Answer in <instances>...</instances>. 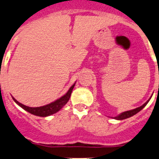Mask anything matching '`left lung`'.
Listing matches in <instances>:
<instances>
[{"label": "left lung", "instance_id": "obj_1", "mask_svg": "<svg viewBox=\"0 0 159 159\" xmlns=\"http://www.w3.org/2000/svg\"><path fill=\"white\" fill-rule=\"evenodd\" d=\"M150 99H151V97H150ZM150 99H149V100H148L147 101H146L145 103L142 105V106L139 107L135 108V109H134V110H131V111H125V112L121 113V114H119L118 116H117V117H114V119H116V120H124V119H126V118H128V117H132V116L134 115V114H136L137 113L139 112L140 111H141V110H142L143 108H144V107L147 105V103H148L149 100H150Z\"/></svg>", "mask_w": 159, "mask_h": 159}]
</instances>
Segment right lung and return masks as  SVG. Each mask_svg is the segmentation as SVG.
I'll use <instances>...</instances> for the list:
<instances>
[{"instance_id": "add662e5", "label": "right lung", "mask_w": 159, "mask_h": 159, "mask_svg": "<svg viewBox=\"0 0 159 159\" xmlns=\"http://www.w3.org/2000/svg\"><path fill=\"white\" fill-rule=\"evenodd\" d=\"M75 84H76V83H74V84L70 88L68 92H67L65 95L61 97L60 98L56 100V101L52 102L49 104L45 105V106L39 107H30L25 106V105L19 103V102H18V100H15L14 97H12V98H13L14 101H15L17 104L19 105L21 107H22L23 109L25 110L26 111L29 112L30 114H34V115L36 116H39V117H48V116L52 115V114H56V112H58L59 110L62 109V108L66 104L67 102L70 100L72 91H73V88H74Z\"/></svg>"}]
</instances>
